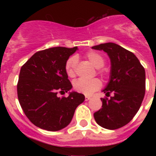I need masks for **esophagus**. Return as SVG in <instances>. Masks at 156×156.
I'll return each mask as SVG.
<instances>
[{
	"label": "esophagus",
	"instance_id": "1",
	"mask_svg": "<svg viewBox=\"0 0 156 156\" xmlns=\"http://www.w3.org/2000/svg\"><path fill=\"white\" fill-rule=\"evenodd\" d=\"M90 98H91V97H90V96H87V95L85 96V100H86V101H88V100H89Z\"/></svg>",
	"mask_w": 156,
	"mask_h": 156
}]
</instances>
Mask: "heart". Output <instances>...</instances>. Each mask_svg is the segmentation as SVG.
<instances>
[{"mask_svg": "<svg viewBox=\"0 0 156 156\" xmlns=\"http://www.w3.org/2000/svg\"><path fill=\"white\" fill-rule=\"evenodd\" d=\"M86 58L96 68H100L105 65V59L101 55L95 51H89L86 54ZM77 58L75 57L69 58L65 63V72L69 78H74L76 74ZM102 86V82L98 78H93L90 80L78 79L73 83V89L75 91L83 94L90 95L98 90Z\"/></svg>", "mask_w": 156, "mask_h": 156, "instance_id": "heart-1", "label": "heart"}]
</instances>
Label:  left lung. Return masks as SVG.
Listing matches in <instances>:
<instances>
[{
    "mask_svg": "<svg viewBox=\"0 0 156 156\" xmlns=\"http://www.w3.org/2000/svg\"><path fill=\"white\" fill-rule=\"evenodd\" d=\"M105 51L110 59L111 69L108 84L103 90L108 97L101 98L102 108L94 114L101 127L116 129L132 120L140 108L145 93V71L136 56L113 42L94 46Z\"/></svg>",
    "mask_w": 156,
    "mask_h": 156,
    "instance_id": "1",
    "label": "left lung"
}]
</instances>
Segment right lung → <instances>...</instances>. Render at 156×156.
Listing matches in <instances>:
<instances>
[{
  "mask_svg": "<svg viewBox=\"0 0 156 156\" xmlns=\"http://www.w3.org/2000/svg\"><path fill=\"white\" fill-rule=\"evenodd\" d=\"M78 50L56 47L32 55L21 68L17 96L23 112L32 124L42 129L58 131L67 127L75 109L84 101V95L70 92L68 97H58L73 88L65 72V63Z\"/></svg>",
  "mask_w": 156,
  "mask_h": 156,
  "instance_id": "1",
  "label": "right lung"
}]
</instances>
